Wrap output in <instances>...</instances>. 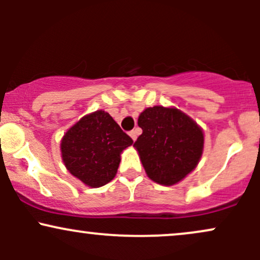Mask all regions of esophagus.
I'll return each instance as SVG.
<instances>
[{"label":"esophagus","instance_id":"1","mask_svg":"<svg viewBox=\"0 0 260 260\" xmlns=\"http://www.w3.org/2000/svg\"><path fill=\"white\" fill-rule=\"evenodd\" d=\"M129 136H131V138H132L133 140H136V139H137V137H138V131H137V129L131 131V132H129Z\"/></svg>","mask_w":260,"mask_h":260}]
</instances>
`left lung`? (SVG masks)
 Wrapping results in <instances>:
<instances>
[{
    "label": "left lung",
    "instance_id": "1",
    "mask_svg": "<svg viewBox=\"0 0 260 260\" xmlns=\"http://www.w3.org/2000/svg\"><path fill=\"white\" fill-rule=\"evenodd\" d=\"M143 129L133 147L148 177L174 186L198 165L204 148L203 129L176 107H148L139 115Z\"/></svg>",
    "mask_w": 260,
    "mask_h": 260
}]
</instances>
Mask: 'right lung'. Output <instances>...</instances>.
Returning a JSON list of instances; mask_svg holds the SVG:
<instances>
[{
  "label": "right lung",
  "mask_w": 260,
  "mask_h": 260,
  "mask_svg": "<svg viewBox=\"0 0 260 260\" xmlns=\"http://www.w3.org/2000/svg\"><path fill=\"white\" fill-rule=\"evenodd\" d=\"M133 140L109 113H89L66 132L61 154L68 171L91 188L105 186L117 174L121 153Z\"/></svg>",
  "instance_id": "1"
}]
</instances>
